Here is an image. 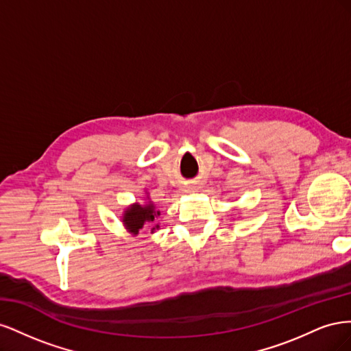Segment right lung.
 Listing matches in <instances>:
<instances>
[{
    "label": "right lung",
    "instance_id": "right-lung-1",
    "mask_svg": "<svg viewBox=\"0 0 351 351\" xmlns=\"http://www.w3.org/2000/svg\"><path fill=\"white\" fill-rule=\"evenodd\" d=\"M159 214H161V212L155 209V205L152 204V202H147L146 205L134 204L124 210L123 224L125 226L127 230L132 232V234L136 236L137 232H139V230L143 228L145 224H149V227L152 224H155V221L159 217ZM158 228H159V226L156 224L151 230V232H154Z\"/></svg>",
    "mask_w": 351,
    "mask_h": 351
}]
</instances>
